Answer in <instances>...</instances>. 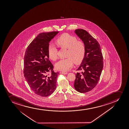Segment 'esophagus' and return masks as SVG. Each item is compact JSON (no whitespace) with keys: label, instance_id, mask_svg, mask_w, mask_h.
<instances>
[{"label":"esophagus","instance_id":"esophagus-1","mask_svg":"<svg viewBox=\"0 0 129 129\" xmlns=\"http://www.w3.org/2000/svg\"><path fill=\"white\" fill-rule=\"evenodd\" d=\"M60 73H61V74H68V73L67 72H60Z\"/></svg>","mask_w":129,"mask_h":129}]
</instances>
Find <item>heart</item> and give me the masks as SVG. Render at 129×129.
Wrapping results in <instances>:
<instances>
[{
  "instance_id": "1",
  "label": "heart",
  "mask_w": 129,
  "mask_h": 129,
  "mask_svg": "<svg viewBox=\"0 0 129 129\" xmlns=\"http://www.w3.org/2000/svg\"><path fill=\"white\" fill-rule=\"evenodd\" d=\"M58 46L67 49L65 59H61L55 64L57 69L61 71H67L72 67L74 62L79 64L83 61L86 53V47L81 41H78L77 38L67 33L60 36L56 41ZM57 49L53 45L48 48V56L51 60L56 61L58 58Z\"/></svg>"
}]
</instances>
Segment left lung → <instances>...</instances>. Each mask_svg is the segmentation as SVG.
I'll return each mask as SVG.
<instances>
[{"mask_svg":"<svg viewBox=\"0 0 129 129\" xmlns=\"http://www.w3.org/2000/svg\"><path fill=\"white\" fill-rule=\"evenodd\" d=\"M74 32L84 43L86 53L77 71L74 88L77 92L85 93L92 90L97 84L103 68V59L98 42L87 31L78 29Z\"/></svg>","mask_w":129,"mask_h":129,"instance_id":"8db88e82","label":"left lung"}]
</instances>
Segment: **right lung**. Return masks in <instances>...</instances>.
Here are the masks:
<instances>
[{
	"label": "right lung",
	"instance_id": "obj_1",
	"mask_svg": "<svg viewBox=\"0 0 129 129\" xmlns=\"http://www.w3.org/2000/svg\"><path fill=\"white\" fill-rule=\"evenodd\" d=\"M58 31L40 33L27 48L24 57V74L27 83L35 93L47 97L56 87L58 72L53 71L49 60V43ZM51 74H49V72Z\"/></svg>",
	"mask_w": 129,
	"mask_h": 129
}]
</instances>
